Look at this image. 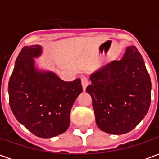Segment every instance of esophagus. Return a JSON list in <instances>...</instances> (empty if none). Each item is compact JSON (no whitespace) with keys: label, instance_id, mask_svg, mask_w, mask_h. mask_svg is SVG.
<instances>
[{"label":"esophagus","instance_id":"esophagus-1","mask_svg":"<svg viewBox=\"0 0 159 159\" xmlns=\"http://www.w3.org/2000/svg\"><path fill=\"white\" fill-rule=\"evenodd\" d=\"M81 82H82V86H83V91H85L87 86L89 85V80H88L87 77L83 76V77H82V79H81Z\"/></svg>","mask_w":159,"mask_h":159}]
</instances>
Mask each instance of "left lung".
I'll return each instance as SVG.
<instances>
[{"label":"left lung","instance_id":"8db88e82","mask_svg":"<svg viewBox=\"0 0 159 159\" xmlns=\"http://www.w3.org/2000/svg\"><path fill=\"white\" fill-rule=\"evenodd\" d=\"M87 93L92 97L97 126L104 132H129L147 115L151 103L150 76L143 58L129 46L120 60H113L90 75Z\"/></svg>","mask_w":159,"mask_h":159}]
</instances>
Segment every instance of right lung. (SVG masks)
<instances>
[{
	"label": "right lung",
	"instance_id": "add662e5",
	"mask_svg": "<svg viewBox=\"0 0 159 159\" xmlns=\"http://www.w3.org/2000/svg\"><path fill=\"white\" fill-rule=\"evenodd\" d=\"M40 45L25 46L19 52L9 79V104L16 119L35 135L52 138L70 126L73 103L83 92L80 78L66 82L55 73L39 69L35 59Z\"/></svg>",
	"mask_w": 159,
	"mask_h": 159
}]
</instances>
